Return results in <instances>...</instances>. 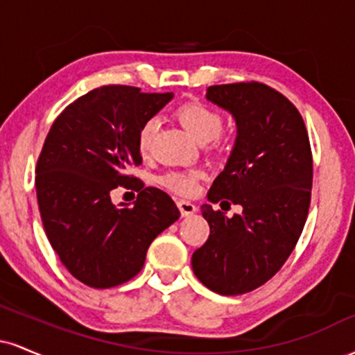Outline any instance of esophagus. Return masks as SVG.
<instances>
[{
	"mask_svg": "<svg viewBox=\"0 0 355 355\" xmlns=\"http://www.w3.org/2000/svg\"><path fill=\"white\" fill-rule=\"evenodd\" d=\"M177 207H178V210H180L182 217H189V215H193L195 211L198 210L195 203L187 202V200H178L177 202Z\"/></svg>",
	"mask_w": 355,
	"mask_h": 355,
	"instance_id": "1",
	"label": "esophagus"
}]
</instances>
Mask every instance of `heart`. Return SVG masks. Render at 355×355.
Returning a JSON list of instances; mask_svg holds the SVG:
<instances>
[{"instance_id": "obj_1", "label": "heart", "mask_w": 355, "mask_h": 355, "mask_svg": "<svg viewBox=\"0 0 355 355\" xmlns=\"http://www.w3.org/2000/svg\"><path fill=\"white\" fill-rule=\"evenodd\" d=\"M177 118L195 140L200 141V144H209L210 152H222L223 116L217 110L198 103V101H190V103L182 105L177 110ZM157 130L158 120L155 116L145 120L144 125L140 126L137 144L141 155L150 153ZM198 180H200V172H195V170H189V172L172 170V172H166L160 177L162 185L178 195H193L198 189Z\"/></svg>"}]
</instances>
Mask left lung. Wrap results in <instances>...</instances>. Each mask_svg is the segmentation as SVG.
I'll return each instance as SVG.
<instances>
[{"mask_svg": "<svg viewBox=\"0 0 355 355\" xmlns=\"http://www.w3.org/2000/svg\"><path fill=\"white\" fill-rule=\"evenodd\" d=\"M207 98L229 110L237 140L209 200L242 205H202L210 225L207 242L191 255L200 282L222 295H240L270 280L302 234L312 195V150L302 115L291 100L259 81L214 85Z\"/></svg>", "mask_w": 355, "mask_h": 355, "instance_id": "left-lung-1", "label": "left lung"}]
</instances>
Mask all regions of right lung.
Here are the masks:
<instances>
[{"label":"right lung","mask_w":355,"mask_h":355,"mask_svg":"<svg viewBox=\"0 0 355 355\" xmlns=\"http://www.w3.org/2000/svg\"><path fill=\"white\" fill-rule=\"evenodd\" d=\"M173 93L105 85L68 105L53 121L36 164V197L53 250L93 288L128 282L158 234L180 217L170 195L130 175L141 165L138 130ZM116 186L139 191L136 205L115 207Z\"/></svg>","instance_id":"add662e5"}]
</instances>
